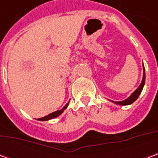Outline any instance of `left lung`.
I'll return each instance as SVG.
<instances>
[{
	"instance_id": "1",
	"label": "left lung",
	"mask_w": 158,
	"mask_h": 158,
	"mask_svg": "<svg viewBox=\"0 0 158 158\" xmlns=\"http://www.w3.org/2000/svg\"><path fill=\"white\" fill-rule=\"evenodd\" d=\"M145 79H146V73H145V68H144V65H143V79L139 87L131 94V96H129V97H128V98L126 100H124V101H122V102H113V101H112V102L114 103H116V104H118V105H122V106H126V105H130V104H132L134 102H135L136 100L138 99L139 94L142 91L143 87H144V85H145Z\"/></svg>"
}]
</instances>
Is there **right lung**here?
<instances>
[{
  "label": "right lung",
  "instance_id": "right-lung-1",
  "mask_svg": "<svg viewBox=\"0 0 158 158\" xmlns=\"http://www.w3.org/2000/svg\"><path fill=\"white\" fill-rule=\"evenodd\" d=\"M69 102L67 103V104L65 105V106H64L62 109L58 110V111H56V112H54V113H50V114L47 115V116L43 117V118H38V120H40V121H46V120H50V119L55 118H56V117H58L59 115H61V114L63 113V111L68 107V106H69Z\"/></svg>",
  "mask_w": 158,
  "mask_h": 158
}]
</instances>
